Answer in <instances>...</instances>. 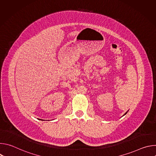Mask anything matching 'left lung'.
Instances as JSON below:
<instances>
[{"mask_svg":"<svg viewBox=\"0 0 156 156\" xmlns=\"http://www.w3.org/2000/svg\"><path fill=\"white\" fill-rule=\"evenodd\" d=\"M128 111H127V112H125V114H124V115H123V116H124V115H126V114H127V112H128ZM123 116H122V117H123Z\"/></svg>","mask_w":156,"mask_h":156,"instance_id":"1","label":"left lung"}]
</instances>
